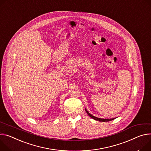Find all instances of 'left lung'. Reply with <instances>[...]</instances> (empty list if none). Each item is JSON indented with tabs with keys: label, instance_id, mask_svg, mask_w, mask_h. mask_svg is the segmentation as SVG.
Instances as JSON below:
<instances>
[{
	"label": "left lung",
	"instance_id": "left-lung-1",
	"mask_svg": "<svg viewBox=\"0 0 151 151\" xmlns=\"http://www.w3.org/2000/svg\"><path fill=\"white\" fill-rule=\"evenodd\" d=\"M85 110H86V113L88 114V115L91 118H92V119H94V120H96L99 121V122H109V121L113 120H114V119H115V118H113V119H101V118H98V117H95V116L91 115V114L87 110V109H86V108H85Z\"/></svg>",
	"mask_w": 151,
	"mask_h": 151
}]
</instances>
